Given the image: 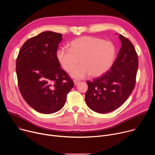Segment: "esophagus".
I'll use <instances>...</instances> for the list:
<instances>
[{"label":"esophagus","mask_w":155,"mask_h":155,"mask_svg":"<svg viewBox=\"0 0 155 155\" xmlns=\"http://www.w3.org/2000/svg\"><path fill=\"white\" fill-rule=\"evenodd\" d=\"M74 84H75V85H77L79 83H80V81H78V80H74Z\"/></svg>","instance_id":"esophagus-1"}]
</instances>
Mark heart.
<instances>
[{
	"label": "heart",
	"instance_id": "heart-1",
	"mask_svg": "<svg viewBox=\"0 0 155 155\" xmlns=\"http://www.w3.org/2000/svg\"><path fill=\"white\" fill-rule=\"evenodd\" d=\"M116 54L117 49L112 42L98 37L83 36L71 41L69 50L59 48L56 57L62 69L68 72L80 60L82 65L73 69L71 75L81 79L90 75L97 78L105 74L113 65Z\"/></svg>",
	"mask_w": 155,
	"mask_h": 155
}]
</instances>
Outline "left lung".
Instances as JSON below:
<instances>
[{"instance_id":"1","label":"left lung","mask_w":155,"mask_h":155,"mask_svg":"<svg viewBox=\"0 0 155 155\" xmlns=\"http://www.w3.org/2000/svg\"><path fill=\"white\" fill-rule=\"evenodd\" d=\"M121 46L112 68L93 81H87V105L94 112L106 114L119 108L136 85L139 67L138 55L133 44L120 34Z\"/></svg>"}]
</instances>
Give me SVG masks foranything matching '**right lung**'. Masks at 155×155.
Listing matches in <instances>:
<instances>
[{
	"mask_svg": "<svg viewBox=\"0 0 155 155\" xmlns=\"http://www.w3.org/2000/svg\"><path fill=\"white\" fill-rule=\"evenodd\" d=\"M62 37L59 33L43 32L25 41L16 59L19 91L28 104L41 114L59 111L74 86L57 59Z\"/></svg>",
	"mask_w": 155,
	"mask_h": 155,
	"instance_id": "add662e5",
	"label": "right lung"
}]
</instances>
